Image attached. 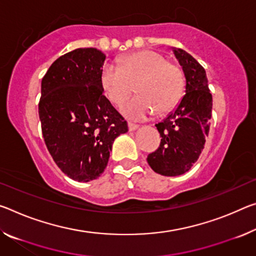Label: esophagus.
I'll use <instances>...</instances> for the list:
<instances>
[{
	"label": "esophagus",
	"mask_w": 256,
	"mask_h": 256,
	"mask_svg": "<svg viewBox=\"0 0 256 256\" xmlns=\"http://www.w3.org/2000/svg\"><path fill=\"white\" fill-rule=\"evenodd\" d=\"M128 130L130 131H134V130H136L138 128H139V125L138 124H134V123H128Z\"/></svg>",
	"instance_id": "1"
}]
</instances>
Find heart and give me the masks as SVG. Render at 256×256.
Returning a JSON list of instances; mask_svg holds the SVG:
<instances>
[{
    "instance_id": "1",
    "label": "heart",
    "mask_w": 256,
    "mask_h": 256,
    "mask_svg": "<svg viewBox=\"0 0 256 256\" xmlns=\"http://www.w3.org/2000/svg\"><path fill=\"white\" fill-rule=\"evenodd\" d=\"M100 83L108 100L117 107L128 99L136 85L140 96L128 101L123 112L132 120H144L154 110L160 115L176 106L184 96V74L160 52L146 50L125 56L120 66L104 64Z\"/></svg>"
}]
</instances>
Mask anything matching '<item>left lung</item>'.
Returning a JSON list of instances; mask_svg holds the SVG:
<instances>
[{
	"label": "left lung",
	"instance_id": "1",
	"mask_svg": "<svg viewBox=\"0 0 256 256\" xmlns=\"http://www.w3.org/2000/svg\"><path fill=\"white\" fill-rule=\"evenodd\" d=\"M186 76V94L179 106L156 128L160 144L149 154L150 168L165 176H181L196 163L208 136L212 94L202 64L182 48H174Z\"/></svg>",
	"mask_w": 256,
	"mask_h": 256
}]
</instances>
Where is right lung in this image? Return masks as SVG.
I'll return each instance as SVG.
<instances>
[{
	"instance_id": "add662e5",
	"label": "right lung",
	"mask_w": 256,
	"mask_h": 256,
	"mask_svg": "<svg viewBox=\"0 0 256 256\" xmlns=\"http://www.w3.org/2000/svg\"><path fill=\"white\" fill-rule=\"evenodd\" d=\"M106 56L80 48L59 56L42 78L38 115L44 142L58 168L78 182L99 178L126 120L104 96Z\"/></svg>"
}]
</instances>
